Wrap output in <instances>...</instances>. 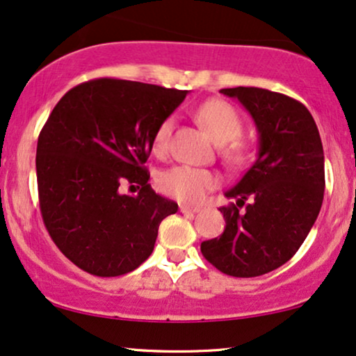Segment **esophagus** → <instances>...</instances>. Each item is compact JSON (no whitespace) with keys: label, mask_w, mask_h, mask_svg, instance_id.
Wrapping results in <instances>:
<instances>
[{"label":"esophagus","mask_w":356,"mask_h":356,"mask_svg":"<svg viewBox=\"0 0 356 356\" xmlns=\"http://www.w3.org/2000/svg\"><path fill=\"white\" fill-rule=\"evenodd\" d=\"M179 210H181L182 213H197V211H199L197 207H188V205H181L179 207Z\"/></svg>","instance_id":"1"}]
</instances>
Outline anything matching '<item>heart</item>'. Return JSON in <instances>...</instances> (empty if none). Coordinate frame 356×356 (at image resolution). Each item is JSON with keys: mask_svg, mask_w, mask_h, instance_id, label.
<instances>
[{"mask_svg": "<svg viewBox=\"0 0 356 356\" xmlns=\"http://www.w3.org/2000/svg\"><path fill=\"white\" fill-rule=\"evenodd\" d=\"M197 120L211 134V138L222 145V156L233 165L245 161V151L238 138L243 133V120L230 103L223 100H209L197 110ZM174 128V118H165L157 126L152 145L156 152H163ZM157 186L168 197L186 204H202L207 193L220 186V175L213 170L192 168V165H175L157 177Z\"/></svg>", "mask_w": 356, "mask_h": 356, "instance_id": "1", "label": "heart"}]
</instances>
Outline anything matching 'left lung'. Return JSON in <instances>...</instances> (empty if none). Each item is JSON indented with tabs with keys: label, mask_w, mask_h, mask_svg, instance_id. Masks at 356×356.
I'll return each instance as SVG.
<instances>
[{
	"label": "left lung",
	"mask_w": 356,
	"mask_h": 356,
	"mask_svg": "<svg viewBox=\"0 0 356 356\" xmlns=\"http://www.w3.org/2000/svg\"><path fill=\"white\" fill-rule=\"evenodd\" d=\"M220 92L253 116L258 159L225 193L238 202L220 209L225 230L200 251L228 276L256 277L287 263L316 223L325 188L323 147L312 115L294 98L256 87Z\"/></svg>",
	"instance_id": "left-lung-1"
}]
</instances>
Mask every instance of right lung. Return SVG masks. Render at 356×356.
Segmentation results:
<instances>
[{
    "label": "right lung",
    "instance_id": "obj_1",
    "mask_svg": "<svg viewBox=\"0 0 356 356\" xmlns=\"http://www.w3.org/2000/svg\"><path fill=\"white\" fill-rule=\"evenodd\" d=\"M187 90L93 79L54 106L35 152L39 207L57 248L93 276L131 273L149 258L177 204L151 188L145 163L157 126ZM138 184V196L119 192Z\"/></svg>",
    "mask_w": 356,
    "mask_h": 356
}]
</instances>
